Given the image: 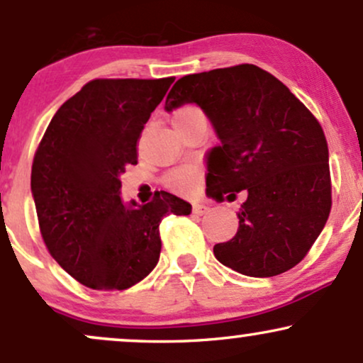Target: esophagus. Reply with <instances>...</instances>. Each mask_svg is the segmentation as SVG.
Returning <instances> with one entry per match:
<instances>
[{
    "label": "esophagus",
    "instance_id": "obj_1",
    "mask_svg": "<svg viewBox=\"0 0 363 363\" xmlns=\"http://www.w3.org/2000/svg\"><path fill=\"white\" fill-rule=\"evenodd\" d=\"M208 211H210V206L203 205V203H196V205H193V213L196 215H206Z\"/></svg>",
    "mask_w": 363,
    "mask_h": 363
}]
</instances>
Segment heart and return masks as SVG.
<instances>
[{
  "instance_id": "heart-1",
  "label": "heart",
  "mask_w": 363,
  "mask_h": 363,
  "mask_svg": "<svg viewBox=\"0 0 363 363\" xmlns=\"http://www.w3.org/2000/svg\"><path fill=\"white\" fill-rule=\"evenodd\" d=\"M198 118H205L201 109H198L196 106H182L174 112L172 124L182 123V121L198 119ZM194 181H196V170L193 169H177L174 170V172H170L167 179H165V182H167L170 189L177 191V193H187V191L193 189Z\"/></svg>"
}]
</instances>
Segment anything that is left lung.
<instances>
[{"label":"left lung","instance_id":"8db88e82","mask_svg":"<svg viewBox=\"0 0 363 363\" xmlns=\"http://www.w3.org/2000/svg\"><path fill=\"white\" fill-rule=\"evenodd\" d=\"M196 104L220 143L206 157V194L234 201L245 191L239 228L215 257L245 277L268 278L298 264L331 211L326 136L283 83L254 65L182 77L165 111Z\"/></svg>","mask_w":363,"mask_h":363}]
</instances>
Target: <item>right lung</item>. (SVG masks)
Wrapping results in <instances>:
<instances>
[{"label":"right lung","instance_id":"add662e5","mask_svg":"<svg viewBox=\"0 0 363 363\" xmlns=\"http://www.w3.org/2000/svg\"><path fill=\"white\" fill-rule=\"evenodd\" d=\"M176 78L94 80L57 109L32 165L40 234L57 264L94 290H126L160 257L158 225L189 215L184 199L160 191L123 203L121 176L138 164L145 124Z\"/></svg>","mask_w":363,"mask_h":363}]
</instances>
